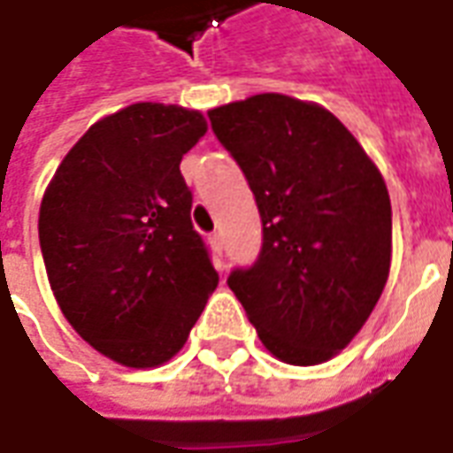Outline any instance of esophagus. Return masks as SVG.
Wrapping results in <instances>:
<instances>
[{
    "instance_id": "obj_1",
    "label": "esophagus",
    "mask_w": 453,
    "mask_h": 453,
    "mask_svg": "<svg viewBox=\"0 0 453 453\" xmlns=\"http://www.w3.org/2000/svg\"><path fill=\"white\" fill-rule=\"evenodd\" d=\"M208 240H211V248L216 250L218 255H220V252H223V240H220V233H213Z\"/></svg>"
}]
</instances>
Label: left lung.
<instances>
[{
	"instance_id": "left-lung-1",
	"label": "left lung",
	"mask_w": 453,
	"mask_h": 453,
	"mask_svg": "<svg viewBox=\"0 0 453 453\" xmlns=\"http://www.w3.org/2000/svg\"><path fill=\"white\" fill-rule=\"evenodd\" d=\"M248 179L262 250L227 287L262 346L319 365L356 338L390 274L392 211L375 161L326 107L259 93L208 110Z\"/></svg>"
}]
</instances>
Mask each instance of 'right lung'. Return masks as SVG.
<instances>
[{"label": "right lung", "instance_id": "obj_1", "mask_svg": "<svg viewBox=\"0 0 453 453\" xmlns=\"http://www.w3.org/2000/svg\"><path fill=\"white\" fill-rule=\"evenodd\" d=\"M205 132L198 110L134 103L97 119L46 186L39 240L53 296L119 365L172 360L218 287L179 169Z\"/></svg>", "mask_w": 453, "mask_h": 453}]
</instances>
